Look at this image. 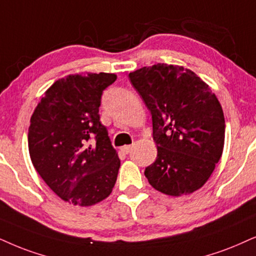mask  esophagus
<instances>
[{
    "mask_svg": "<svg viewBox=\"0 0 256 256\" xmlns=\"http://www.w3.org/2000/svg\"><path fill=\"white\" fill-rule=\"evenodd\" d=\"M131 148H132L131 145H125V146H122V154H128V152L131 151Z\"/></svg>",
    "mask_w": 256,
    "mask_h": 256,
    "instance_id": "34e87169",
    "label": "esophagus"
}]
</instances>
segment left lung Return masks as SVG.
Instances as JSON below:
<instances>
[{
	"instance_id": "8db88e82",
	"label": "left lung",
	"mask_w": 256,
	"mask_h": 256,
	"mask_svg": "<svg viewBox=\"0 0 256 256\" xmlns=\"http://www.w3.org/2000/svg\"><path fill=\"white\" fill-rule=\"evenodd\" d=\"M150 110L157 158L145 177L169 196L204 186L224 146V116L209 85L182 66L157 64L128 74Z\"/></svg>"
}]
</instances>
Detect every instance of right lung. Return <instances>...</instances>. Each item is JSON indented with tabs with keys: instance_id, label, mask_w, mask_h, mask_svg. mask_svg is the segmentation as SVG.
<instances>
[{
	"instance_id": "1",
	"label": "right lung",
	"mask_w": 256,
	"mask_h": 256,
	"mask_svg": "<svg viewBox=\"0 0 256 256\" xmlns=\"http://www.w3.org/2000/svg\"><path fill=\"white\" fill-rule=\"evenodd\" d=\"M116 79L113 73L70 74L44 92L32 114V163L47 186L70 204L102 202L117 180L120 160L99 117L102 90Z\"/></svg>"
}]
</instances>
